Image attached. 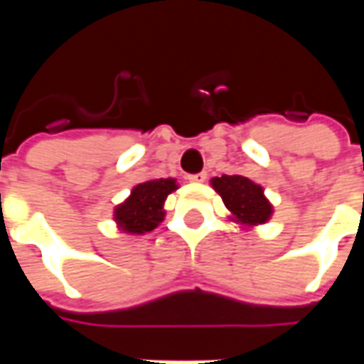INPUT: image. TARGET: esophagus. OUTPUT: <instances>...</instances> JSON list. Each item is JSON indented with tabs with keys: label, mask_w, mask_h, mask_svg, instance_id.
<instances>
[{
	"label": "esophagus",
	"mask_w": 364,
	"mask_h": 364,
	"mask_svg": "<svg viewBox=\"0 0 364 364\" xmlns=\"http://www.w3.org/2000/svg\"><path fill=\"white\" fill-rule=\"evenodd\" d=\"M206 179V173L205 171H200V173H193L189 175V181L191 183H203Z\"/></svg>",
	"instance_id": "esophagus-1"
}]
</instances>
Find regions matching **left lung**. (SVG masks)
Masks as SVG:
<instances>
[{"label": "left lung", "instance_id": "8db88e82", "mask_svg": "<svg viewBox=\"0 0 364 364\" xmlns=\"http://www.w3.org/2000/svg\"><path fill=\"white\" fill-rule=\"evenodd\" d=\"M213 187L240 224L245 226L265 224L273 214V206L263 195L261 185L253 183L244 175L214 177Z\"/></svg>", "mask_w": 364, "mask_h": 364}]
</instances>
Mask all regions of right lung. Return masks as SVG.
Instances as JSON below:
<instances>
[{
  "label": "right lung",
  "mask_w": 364,
  "mask_h": 364,
  "mask_svg": "<svg viewBox=\"0 0 364 364\" xmlns=\"http://www.w3.org/2000/svg\"><path fill=\"white\" fill-rule=\"evenodd\" d=\"M177 189L175 179H154L136 185L130 197L114 208V220L128 234H146L164 220V203Z\"/></svg>",
  "instance_id": "right-lung-1"
}]
</instances>
